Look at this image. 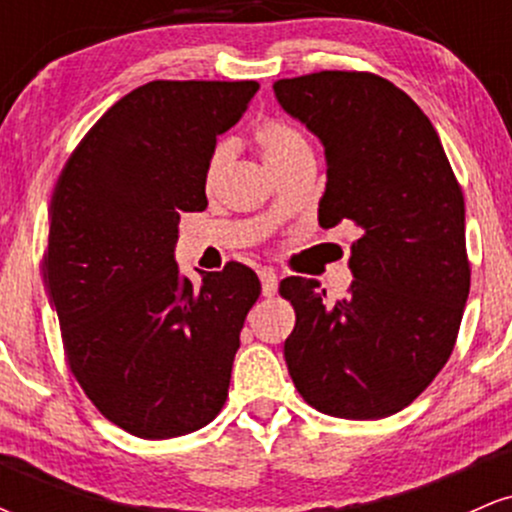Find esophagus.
<instances>
[{"mask_svg": "<svg viewBox=\"0 0 512 512\" xmlns=\"http://www.w3.org/2000/svg\"><path fill=\"white\" fill-rule=\"evenodd\" d=\"M260 281H262V296H274L276 293V286H279V279H276V274L272 269H260Z\"/></svg>", "mask_w": 512, "mask_h": 512, "instance_id": "esophagus-1", "label": "esophagus"}]
</instances>
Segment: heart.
<instances>
[{"instance_id":"obj_1","label":"heart","mask_w":512,"mask_h":512,"mask_svg":"<svg viewBox=\"0 0 512 512\" xmlns=\"http://www.w3.org/2000/svg\"><path fill=\"white\" fill-rule=\"evenodd\" d=\"M255 139H257V144H260L267 163L276 170V173H279V170H284L286 166H291V163L301 161V158L313 156V146H310L308 134H305L301 127L293 125V122H289V120L262 122V125L257 127ZM228 151H231V146H228L226 142L216 144L214 154H211V158H209V168H207L209 180H214L216 175H219L221 166L226 163V158H228Z\"/></svg>"}]
</instances>
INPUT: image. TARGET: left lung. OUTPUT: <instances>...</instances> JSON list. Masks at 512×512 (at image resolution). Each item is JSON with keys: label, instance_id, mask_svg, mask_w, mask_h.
I'll return each instance as SVG.
<instances>
[{"label": "left lung", "instance_id": "left-lung-1", "mask_svg": "<svg viewBox=\"0 0 512 512\" xmlns=\"http://www.w3.org/2000/svg\"><path fill=\"white\" fill-rule=\"evenodd\" d=\"M274 96L325 146L320 226L351 221L349 293L315 279L279 291L296 310L284 358L310 407L385 419L448 363L469 296L464 197L438 132L402 88L370 72L279 79Z\"/></svg>", "mask_w": 512, "mask_h": 512}]
</instances>
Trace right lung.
<instances>
[{
    "label": "right lung",
    "mask_w": 512,
    "mask_h": 512,
    "mask_svg": "<svg viewBox=\"0 0 512 512\" xmlns=\"http://www.w3.org/2000/svg\"><path fill=\"white\" fill-rule=\"evenodd\" d=\"M257 81H149L64 163L50 202L45 284L69 368L108 421L178 438L219 414L260 279L245 264L192 286L175 262L182 211L207 209L216 137Z\"/></svg>",
    "instance_id": "right-lung-1"
}]
</instances>
